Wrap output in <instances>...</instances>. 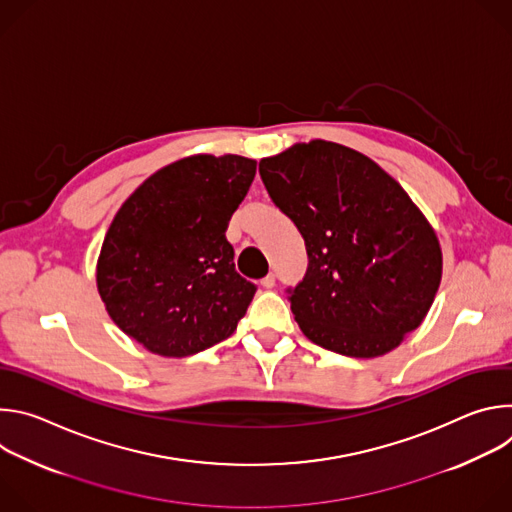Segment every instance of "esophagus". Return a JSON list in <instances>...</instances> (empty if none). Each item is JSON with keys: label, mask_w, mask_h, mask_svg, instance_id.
I'll return each mask as SVG.
<instances>
[{"label": "esophagus", "mask_w": 512, "mask_h": 512, "mask_svg": "<svg viewBox=\"0 0 512 512\" xmlns=\"http://www.w3.org/2000/svg\"><path fill=\"white\" fill-rule=\"evenodd\" d=\"M261 285H263L265 289H271V287H275V275H273V273L265 275V277L261 279Z\"/></svg>", "instance_id": "esophagus-1"}]
</instances>
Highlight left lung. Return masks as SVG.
<instances>
[{
  "label": "left lung",
  "mask_w": 512,
  "mask_h": 512,
  "mask_svg": "<svg viewBox=\"0 0 512 512\" xmlns=\"http://www.w3.org/2000/svg\"><path fill=\"white\" fill-rule=\"evenodd\" d=\"M273 204L306 243L308 269L287 300L318 346L381 356L429 312L442 249L407 192L373 160L314 139L259 162Z\"/></svg>",
  "instance_id": "8db88e82"
}]
</instances>
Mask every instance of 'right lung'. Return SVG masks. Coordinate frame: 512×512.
Returning <instances> with one entry per match:
<instances>
[{"label": "right lung", "mask_w": 512, "mask_h": 512, "mask_svg": "<svg viewBox=\"0 0 512 512\" xmlns=\"http://www.w3.org/2000/svg\"><path fill=\"white\" fill-rule=\"evenodd\" d=\"M255 170L241 156H192L123 202L103 241L97 285L127 336L180 358L237 330L257 285L237 273L225 233Z\"/></svg>", "instance_id": "obj_1"}]
</instances>
